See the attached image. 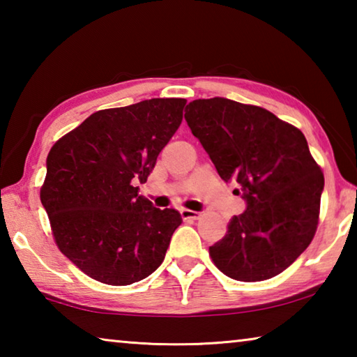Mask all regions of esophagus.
<instances>
[{
	"instance_id": "1",
	"label": "esophagus",
	"mask_w": 357,
	"mask_h": 357,
	"mask_svg": "<svg viewBox=\"0 0 357 357\" xmlns=\"http://www.w3.org/2000/svg\"><path fill=\"white\" fill-rule=\"evenodd\" d=\"M181 217H183V220H198L200 219V213H195V211L190 209H183L181 211Z\"/></svg>"
}]
</instances>
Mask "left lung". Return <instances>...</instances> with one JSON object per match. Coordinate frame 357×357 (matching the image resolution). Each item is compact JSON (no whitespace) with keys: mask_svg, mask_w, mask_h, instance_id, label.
<instances>
[{"mask_svg":"<svg viewBox=\"0 0 357 357\" xmlns=\"http://www.w3.org/2000/svg\"><path fill=\"white\" fill-rule=\"evenodd\" d=\"M184 118L219 176L234 181L247 203L209 247L214 264L241 282L283 273L315 236L324 187L304 134L266 108L225 98L192 100Z\"/></svg>","mask_w":357,"mask_h":357,"instance_id":"8db88e82","label":"left lung"}]
</instances>
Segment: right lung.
Returning a JSON list of instances; mask_svg holds the SVG:
<instances>
[{
	"mask_svg": "<svg viewBox=\"0 0 357 357\" xmlns=\"http://www.w3.org/2000/svg\"><path fill=\"white\" fill-rule=\"evenodd\" d=\"M185 99L99 110L59 138L40 187L58 249L107 285L140 282L164 261L183 219L138 195L178 130Z\"/></svg>",
	"mask_w": 357,
	"mask_h": 357,
	"instance_id": "right-lung-1",
	"label": "right lung"
}]
</instances>
